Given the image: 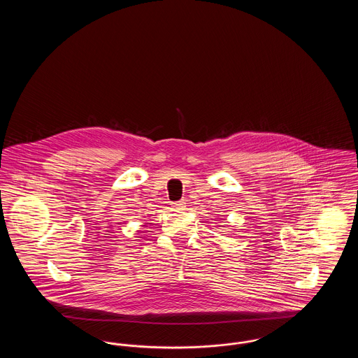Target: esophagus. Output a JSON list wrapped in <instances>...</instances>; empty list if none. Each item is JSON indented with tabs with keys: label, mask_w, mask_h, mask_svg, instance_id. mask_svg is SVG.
I'll list each match as a JSON object with an SVG mask.
<instances>
[{
	"label": "esophagus",
	"mask_w": 358,
	"mask_h": 358,
	"mask_svg": "<svg viewBox=\"0 0 358 358\" xmlns=\"http://www.w3.org/2000/svg\"><path fill=\"white\" fill-rule=\"evenodd\" d=\"M187 203L184 201V200H180V201H176V203H171V206L174 208V209H177V210H182V209H185V206H187Z\"/></svg>",
	"instance_id": "34e87169"
}]
</instances>
